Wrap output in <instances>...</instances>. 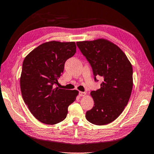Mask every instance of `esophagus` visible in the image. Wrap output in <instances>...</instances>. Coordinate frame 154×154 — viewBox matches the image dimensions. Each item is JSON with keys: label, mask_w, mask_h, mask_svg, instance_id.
Segmentation results:
<instances>
[{"label": "esophagus", "mask_w": 154, "mask_h": 154, "mask_svg": "<svg viewBox=\"0 0 154 154\" xmlns=\"http://www.w3.org/2000/svg\"><path fill=\"white\" fill-rule=\"evenodd\" d=\"M86 92H79V95H80V97H85V96L86 95Z\"/></svg>", "instance_id": "esophagus-1"}]
</instances>
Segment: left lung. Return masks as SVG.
<instances>
[{"label": "left lung", "instance_id": "obj_1", "mask_svg": "<svg viewBox=\"0 0 154 154\" xmlns=\"http://www.w3.org/2000/svg\"><path fill=\"white\" fill-rule=\"evenodd\" d=\"M78 47L90 62L93 73L103 81L101 88L92 91L93 108L85 117L95 125H106L122 114L130 99L133 88V67L125 53L108 39L76 42Z\"/></svg>", "mask_w": 154, "mask_h": 154}]
</instances>
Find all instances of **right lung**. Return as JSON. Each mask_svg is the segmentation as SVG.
Listing matches in <instances>:
<instances>
[{
	"label": "right lung",
	"instance_id": "obj_1",
	"mask_svg": "<svg viewBox=\"0 0 154 154\" xmlns=\"http://www.w3.org/2000/svg\"><path fill=\"white\" fill-rule=\"evenodd\" d=\"M76 51L74 42L50 41L40 44L23 62L20 87L22 97L32 115L42 123L55 124L65 119L68 107L79 91L54 88L64 63Z\"/></svg>",
	"mask_w": 154,
	"mask_h": 154
}]
</instances>
